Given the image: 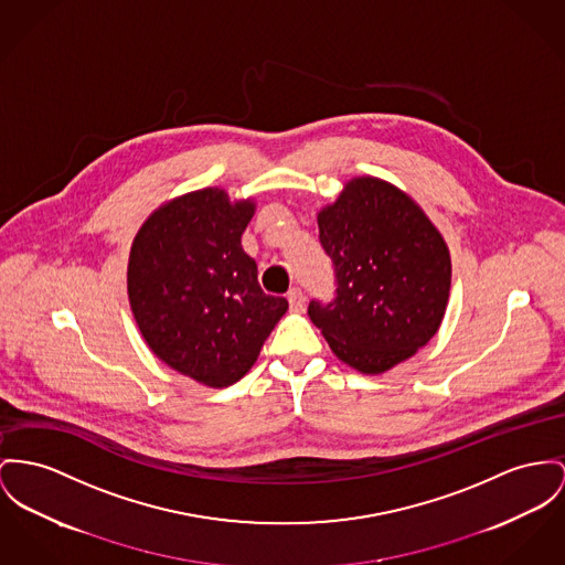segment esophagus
Wrapping results in <instances>:
<instances>
[{"label": "esophagus", "mask_w": 565, "mask_h": 565, "mask_svg": "<svg viewBox=\"0 0 565 565\" xmlns=\"http://www.w3.org/2000/svg\"><path fill=\"white\" fill-rule=\"evenodd\" d=\"M287 300H289L291 310H296V312H301V310H303V306H306V298H303V294H301V289H298V287L289 291Z\"/></svg>", "instance_id": "1"}]
</instances>
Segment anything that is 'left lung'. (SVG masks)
Listing matches in <instances>:
<instances>
[{"instance_id":"1","label":"left lung","mask_w":565,"mask_h":565,"mask_svg":"<svg viewBox=\"0 0 565 565\" xmlns=\"http://www.w3.org/2000/svg\"><path fill=\"white\" fill-rule=\"evenodd\" d=\"M337 298L308 303L337 358L381 375L433 339L450 298V250L422 207L379 178H353L317 216Z\"/></svg>"}]
</instances>
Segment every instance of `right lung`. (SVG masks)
Wrapping results in <instances>:
<instances>
[{
  "instance_id": "1",
  "label": "right lung",
  "mask_w": 565,
  "mask_h": 565,
  "mask_svg": "<svg viewBox=\"0 0 565 565\" xmlns=\"http://www.w3.org/2000/svg\"><path fill=\"white\" fill-rule=\"evenodd\" d=\"M253 199L203 189L160 205L128 259V300L151 351L210 387L233 385L259 358L289 301L267 296L242 248Z\"/></svg>"
}]
</instances>
